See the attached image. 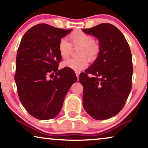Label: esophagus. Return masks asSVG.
I'll list each match as a JSON object with an SVG mask.
<instances>
[{
  "label": "esophagus",
  "mask_w": 148,
  "mask_h": 148,
  "mask_svg": "<svg viewBox=\"0 0 148 148\" xmlns=\"http://www.w3.org/2000/svg\"><path fill=\"white\" fill-rule=\"evenodd\" d=\"M76 75H77V79H79V72H76Z\"/></svg>",
  "instance_id": "34e87169"
}]
</instances>
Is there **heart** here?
Here are the masks:
<instances>
[{"mask_svg": "<svg viewBox=\"0 0 148 148\" xmlns=\"http://www.w3.org/2000/svg\"><path fill=\"white\" fill-rule=\"evenodd\" d=\"M72 48H78L76 55L77 58L64 60L61 66L69 68L76 72H79L88 66V60L91 62L96 60L100 55L101 46L98 40L94 39L90 34L77 30L69 36V42L65 39L60 40L58 50L60 56L62 58L69 57L72 52Z\"/></svg>", "mask_w": 148, "mask_h": 148, "instance_id": "b5f03b06", "label": "heart"}]
</instances>
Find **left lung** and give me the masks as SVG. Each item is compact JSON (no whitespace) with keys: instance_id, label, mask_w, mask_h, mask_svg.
Returning <instances> with one entry per match:
<instances>
[{"instance_id":"8db88e82","label":"left lung","mask_w":148,"mask_h":148,"mask_svg":"<svg viewBox=\"0 0 148 148\" xmlns=\"http://www.w3.org/2000/svg\"><path fill=\"white\" fill-rule=\"evenodd\" d=\"M83 32L98 38V58L79 75L84 87L85 110L96 120L118 114L124 107L132 88V56L128 42L116 27L101 23Z\"/></svg>"}]
</instances>
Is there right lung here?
<instances>
[{"label": "right lung", "instance_id": "right-lung-1", "mask_svg": "<svg viewBox=\"0 0 148 148\" xmlns=\"http://www.w3.org/2000/svg\"><path fill=\"white\" fill-rule=\"evenodd\" d=\"M71 30L40 23L28 29L20 42L15 81L21 104L36 119L54 118L71 86L77 80L70 69L58 70L62 59L58 43Z\"/></svg>", "mask_w": 148, "mask_h": 148}]
</instances>
